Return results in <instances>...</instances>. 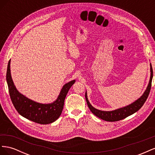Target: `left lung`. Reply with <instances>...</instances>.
<instances>
[{
    "mask_svg": "<svg viewBox=\"0 0 155 155\" xmlns=\"http://www.w3.org/2000/svg\"><path fill=\"white\" fill-rule=\"evenodd\" d=\"M150 70H151V76H150L149 82L146 90L145 91L142 96L140 98H138L137 100H136L134 102H133V104H131L127 106L122 107V108H120V109H116L114 110L104 111V110L96 109V108L93 107L90 104V102H89V101L88 100L87 94L86 92L85 98H86L87 104L88 105V108L90 109L91 111L95 116H97L98 118L107 121H119L121 120H123L127 118V116L135 113L136 112H137L140 108L143 106V105L144 104L145 101H146L147 98L149 94L150 90H151V87L152 79L153 76V72L151 64H150Z\"/></svg>",
    "mask_w": 155,
    "mask_h": 155,
    "instance_id": "8db88e82",
    "label": "left lung"
}]
</instances>
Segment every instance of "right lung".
I'll list each match as a JSON object with an SVG mask.
<instances>
[{
	"label": "right lung",
	"mask_w": 155,
	"mask_h": 155,
	"mask_svg": "<svg viewBox=\"0 0 155 155\" xmlns=\"http://www.w3.org/2000/svg\"><path fill=\"white\" fill-rule=\"evenodd\" d=\"M6 81L11 100L19 114L34 122L43 125L53 123L59 118L63 109L65 97L70 88L76 81L72 80L65 84L55 101L43 104L29 99L17 90L11 76L10 60L8 64Z\"/></svg>",
	"instance_id": "add662e5"
}]
</instances>
